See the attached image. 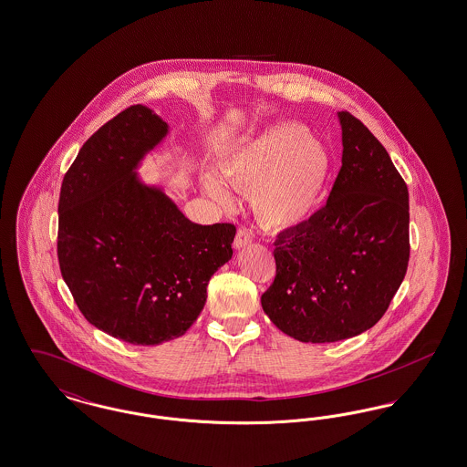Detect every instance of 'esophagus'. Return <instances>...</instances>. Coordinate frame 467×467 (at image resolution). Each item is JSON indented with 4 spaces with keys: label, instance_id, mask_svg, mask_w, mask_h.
Masks as SVG:
<instances>
[{
    "label": "esophagus",
    "instance_id": "obj_1",
    "mask_svg": "<svg viewBox=\"0 0 467 467\" xmlns=\"http://www.w3.org/2000/svg\"><path fill=\"white\" fill-rule=\"evenodd\" d=\"M252 244V234H250V231H246V229H238L233 246H234L236 250H242V248H244L246 244Z\"/></svg>",
    "mask_w": 467,
    "mask_h": 467
}]
</instances>
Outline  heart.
<instances>
[{"label": "heart", "mask_w": 467, "mask_h": 467, "mask_svg": "<svg viewBox=\"0 0 467 467\" xmlns=\"http://www.w3.org/2000/svg\"><path fill=\"white\" fill-rule=\"evenodd\" d=\"M217 175L204 173L202 191L221 206L233 189H250V204L269 229L290 231L308 223L322 200L331 156L326 145L296 124H278L246 138L217 161Z\"/></svg>", "instance_id": "obj_1"}]
</instances>
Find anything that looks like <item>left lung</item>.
Masks as SVG:
<instances>
[{"label":"left lung","instance_id":"obj_1","mask_svg":"<svg viewBox=\"0 0 467 467\" xmlns=\"http://www.w3.org/2000/svg\"><path fill=\"white\" fill-rule=\"evenodd\" d=\"M341 170L329 200L275 244L276 276L261 305L303 343L371 329L400 289L410 259L408 187L389 152L354 115L337 111Z\"/></svg>","mask_w":467,"mask_h":467}]
</instances>
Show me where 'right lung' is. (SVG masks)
<instances>
[{
    "label": "right lung",
    "mask_w": 467,
    "mask_h": 467,
    "mask_svg": "<svg viewBox=\"0 0 467 467\" xmlns=\"http://www.w3.org/2000/svg\"><path fill=\"white\" fill-rule=\"evenodd\" d=\"M170 134L136 105L90 136L59 196L57 257L90 324L131 345L183 336L206 303V287L233 257V223H191L161 183L138 170Z\"/></svg>",
    "instance_id": "obj_1"
}]
</instances>
